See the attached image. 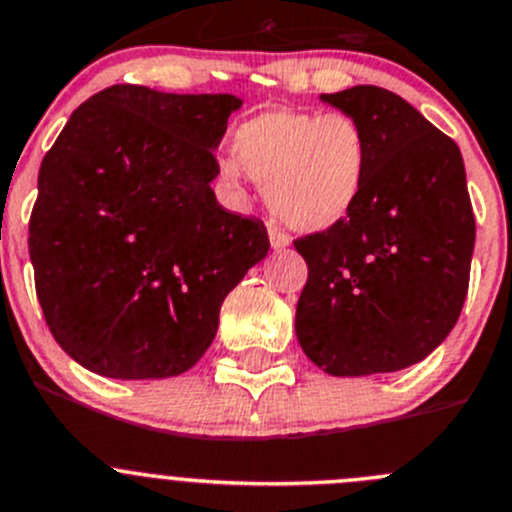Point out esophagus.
I'll use <instances>...</instances> for the list:
<instances>
[{
	"instance_id": "esophagus-1",
	"label": "esophagus",
	"mask_w": 512,
	"mask_h": 512,
	"mask_svg": "<svg viewBox=\"0 0 512 512\" xmlns=\"http://www.w3.org/2000/svg\"><path fill=\"white\" fill-rule=\"evenodd\" d=\"M267 234H270V245L272 250H285V247H290V234L283 232V229H278L275 224H267Z\"/></svg>"
}]
</instances>
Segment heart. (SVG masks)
<instances>
[{
    "instance_id": "heart-1",
    "label": "heart",
    "mask_w": 512,
    "mask_h": 512,
    "mask_svg": "<svg viewBox=\"0 0 512 512\" xmlns=\"http://www.w3.org/2000/svg\"><path fill=\"white\" fill-rule=\"evenodd\" d=\"M234 151L237 159L219 161V179L240 189L247 171L275 217L300 232H326L348 219L369 179V136L348 113H260L242 123Z\"/></svg>"
}]
</instances>
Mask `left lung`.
Here are the masks:
<instances>
[{
	"label": "left lung",
	"instance_id": "8db88e82",
	"mask_svg": "<svg viewBox=\"0 0 512 512\" xmlns=\"http://www.w3.org/2000/svg\"><path fill=\"white\" fill-rule=\"evenodd\" d=\"M371 146L366 189L336 227L295 240L308 283L295 336L331 376L401 371L450 336L470 285L475 214L457 143L376 85L323 93Z\"/></svg>",
	"mask_w": 512,
	"mask_h": 512
}]
</instances>
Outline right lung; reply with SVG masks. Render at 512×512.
Returning <instances> with one entry per match:
<instances>
[{
	"label": "right lung",
	"mask_w": 512,
	"mask_h": 512,
	"mask_svg": "<svg viewBox=\"0 0 512 512\" xmlns=\"http://www.w3.org/2000/svg\"><path fill=\"white\" fill-rule=\"evenodd\" d=\"M234 95L111 85L42 159L30 217L37 300L60 348L108 379H169L212 346L229 290L270 250L217 202Z\"/></svg>",
	"instance_id": "right-lung-1"
}]
</instances>
